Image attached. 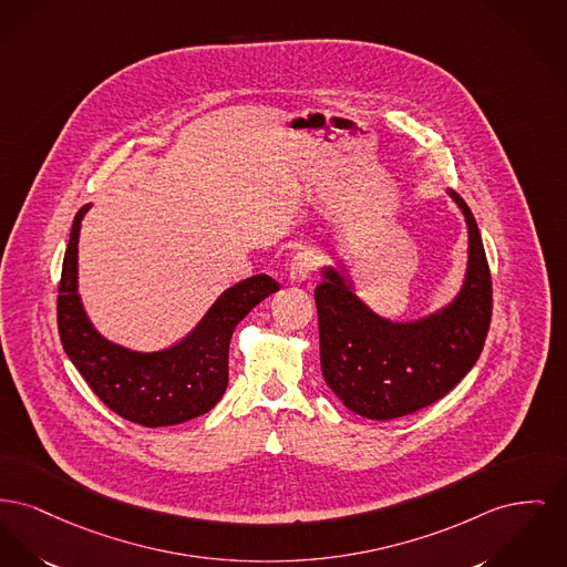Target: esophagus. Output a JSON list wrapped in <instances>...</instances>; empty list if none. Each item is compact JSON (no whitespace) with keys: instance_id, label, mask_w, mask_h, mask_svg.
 Wrapping results in <instances>:
<instances>
[{"instance_id":"esophagus-1","label":"esophagus","mask_w":567,"mask_h":567,"mask_svg":"<svg viewBox=\"0 0 567 567\" xmlns=\"http://www.w3.org/2000/svg\"><path fill=\"white\" fill-rule=\"evenodd\" d=\"M315 266H317V257H315L312 252H308V250L298 252V255L293 257V261H291V267H289V278H291V282H293V285H301V282L310 280V276H312V271H315Z\"/></svg>"}]
</instances>
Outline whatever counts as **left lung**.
Listing matches in <instances>:
<instances>
[{"instance_id":"left-lung-1","label":"left lung","mask_w":567,"mask_h":567,"mask_svg":"<svg viewBox=\"0 0 567 567\" xmlns=\"http://www.w3.org/2000/svg\"><path fill=\"white\" fill-rule=\"evenodd\" d=\"M468 250L456 298L415 321H392L358 298L340 269H321L315 289L321 372L342 404L368 420H394L443 399L477 362L493 315V282L482 235L465 200Z\"/></svg>"}]
</instances>
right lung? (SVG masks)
<instances>
[{
    "instance_id": "obj_1",
    "label": "right lung",
    "mask_w": 567,
    "mask_h": 567,
    "mask_svg": "<svg viewBox=\"0 0 567 567\" xmlns=\"http://www.w3.org/2000/svg\"><path fill=\"white\" fill-rule=\"evenodd\" d=\"M92 203L72 223L60 296L58 328L70 362L92 392L120 417L147 426H173L207 413L229 383V342L235 326L280 287L267 274L229 287L197 328L163 351H133L106 340L90 321L79 296V234Z\"/></svg>"
}]
</instances>
